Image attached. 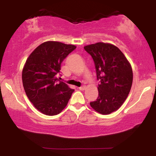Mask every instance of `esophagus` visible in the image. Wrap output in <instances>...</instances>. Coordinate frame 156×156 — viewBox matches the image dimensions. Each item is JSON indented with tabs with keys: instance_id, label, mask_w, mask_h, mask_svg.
<instances>
[{
	"instance_id": "esophagus-1",
	"label": "esophagus",
	"mask_w": 156,
	"mask_h": 156,
	"mask_svg": "<svg viewBox=\"0 0 156 156\" xmlns=\"http://www.w3.org/2000/svg\"><path fill=\"white\" fill-rule=\"evenodd\" d=\"M86 89V86H84V85L81 86V87H79L80 90H84V89Z\"/></svg>"
}]
</instances>
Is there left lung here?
Listing matches in <instances>:
<instances>
[{"instance_id":"8db88e82","label":"left lung","mask_w":156,"mask_h":156,"mask_svg":"<svg viewBox=\"0 0 156 156\" xmlns=\"http://www.w3.org/2000/svg\"><path fill=\"white\" fill-rule=\"evenodd\" d=\"M95 66L98 97L90 105L101 114H109L122 105L133 83L131 66L122 52L112 44L98 42L83 48Z\"/></svg>"}]
</instances>
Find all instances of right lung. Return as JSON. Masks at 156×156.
Here are the masks:
<instances>
[{"mask_svg":"<svg viewBox=\"0 0 156 156\" xmlns=\"http://www.w3.org/2000/svg\"><path fill=\"white\" fill-rule=\"evenodd\" d=\"M76 48L73 44L48 41L27 58L22 73L23 87L34 106L45 115L59 114L74 92L57 76L62 62Z\"/></svg>","mask_w":156,"mask_h":156,"instance_id":"right-lung-1","label":"right lung"}]
</instances>
